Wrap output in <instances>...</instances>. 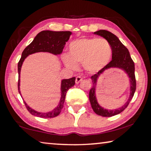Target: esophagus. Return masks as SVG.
<instances>
[{
  "mask_svg": "<svg viewBox=\"0 0 151 151\" xmlns=\"http://www.w3.org/2000/svg\"><path fill=\"white\" fill-rule=\"evenodd\" d=\"M82 80V78L80 77V76H77V77H76V84H79Z\"/></svg>",
  "mask_w": 151,
  "mask_h": 151,
  "instance_id": "34e87169",
  "label": "esophagus"
}]
</instances>
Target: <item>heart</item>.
<instances>
[{"label": "heart", "mask_w": 151, "mask_h": 151, "mask_svg": "<svg viewBox=\"0 0 151 151\" xmlns=\"http://www.w3.org/2000/svg\"><path fill=\"white\" fill-rule=\"evenodd\" d=\"M112 47L109 41L99 38H80L70 43L69 55H64L63 60L69 69H78L82 63L86 71L96 72L103 69L112 56Z\"/></svg>", "instance_id": "heart-1"}]
</instances>
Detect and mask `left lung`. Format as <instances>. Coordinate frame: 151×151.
Masks as SVG:
<instances>
[{
    "label": "left lung",
    "instance_id": "obj_1",
    "mask_svg": "<svg viewBox=\"0 0 151 151\" xmlns=\"http://www.w3.org/2000/svg\"><path fill=\"white\" fill-rule=\"evenodd\" d=\"M94 34L100 36L109 41L112 47V60L105 67L100 70L96 74L91 76L93 86L89 91V100L93 110L97 115L102 117H111L119 114L124 110L133 98L136 90V80L135 76V64L130 55L128 49L119 41V38L112 33L106 30H99L94 32ZM110 68H119L124 70L129 78L130 96L128 101L120 108L115 110H107L102 108L98 104L95 96V88L96 80L99 76L105 70Z\"/></svg>",
    "mask_w": 151,
    "mask_h": 151
}]
</instances>
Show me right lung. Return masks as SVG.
Segmentation results:
<instances>
[{"label": "right lung", "instance_id": "obj_1", "mask_svg": "<svg viewBox=\"0 0 151 151\" xmlns=\"http://www.w3.org/2000/svg\"><path fill=\"white\" fill-rule=\"evenodd\" d=\"M71 35V32H53V31L49 30L42 31L37 34L34 40L24 49L22 53V56L18 63V88L20 96H21V93H20V74L22 63L24 62V59L29 55L37 52H49L54 55L60 54L63 52L64 47H65L66 42L69 40ZM75 80V77L62 80L60 100L59 104L53 111L47 113L38 112V111L31 109L24 101L27 109L32 115L36 117H42V118H52V117L58 116L60 113L62 109L63 108L67 91L74 86Z\"/></svg>", "mask_w": 151, "mask_h": 151}]
</instances>
